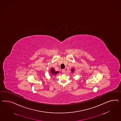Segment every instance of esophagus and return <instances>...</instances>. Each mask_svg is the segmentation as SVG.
I'll return each mask as SVG.
<instances>
[{
  "mask_svg": "<svg viewBox=\"0 0 121 121\" xmlns=\"http://www.w3.org/2000/svg\"><path fill=\"white\" fill-rule=\"evenodd\" d=\"M62 73H65V69H62Z\"/></svg>",
  "mask_w": 121,
  "mask_h": 121,
  "instance_id": "34e87169",
  "label": "esophagus"
}]
</instances>
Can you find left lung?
Returning a JSON list of instances; mask_svg holds the SVG:
<instances>
[{"mask_svg":"<svg viewBox=\"0 0 121 121\" xmlns=\"http://www.w3.org/2000/svg\"><path fill=\"white\" fill-rule=\"evenodd\" d=\"M74 70L73 69H71V72H73Z\"/></svg>","mask_w":121,"mask_h":121,"instance_id":"obj_1","label":"left lung"}]
</instances>
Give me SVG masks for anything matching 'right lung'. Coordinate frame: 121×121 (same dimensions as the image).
Returning a JSON list of instances; mask_svg holds the SVG:
<instances>
[{"label": "right lung", "instance_id": "obj_1", "mask_svg": "<svg viewBox=\"0 0 121 121\" xmlns=\"http://www.w3.org/2000/svg\"><path fill=\"white\" fill-rule=\"evenodd\" d=\"M59 71H55V70H54V68H52L51 69V73L52 75H56L59 73Z\"/></svg>", "mask_w": 121, "mask_h": 121}]
</instances>
